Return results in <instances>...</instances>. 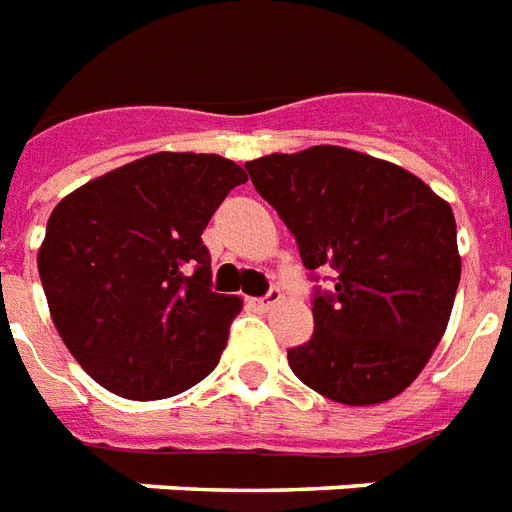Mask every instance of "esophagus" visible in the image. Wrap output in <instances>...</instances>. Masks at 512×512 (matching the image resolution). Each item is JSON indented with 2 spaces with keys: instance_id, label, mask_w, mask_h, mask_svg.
Listing matches in <instances>:
<instances>
[{
  "instance_id": "esophagus-1",
  "label": "esophagus",
  "mask_w": 512,
  "mask_h": 512,
  "mask_svg": "<svg viewBox=\"0 0 512 512\" xmlns=\"http://www.w3.org/2000/svg\"><path fill=\"white\" fill-rule=\"evenodd\" d=\"M280 288H269L267 293H264V296L261 298H256V301H253V304L259 306L261 312H269V309H272V306H277L280 304Z\"/></svg>"
}]
</instances>
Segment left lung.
Wrapping results in <instances>:
<instances>
[{
  "label": "left lung",
  "mask_w": 512,
  "mask_h": 512,
  "mask_svg": "<svg viewBox=\"0 0 512 512\" xmlns=\"http://www.w3.org/2000/svg\"><path fill=\"white\" fill-rule=\"evenodd\" d=\"M312 280V338L288 349L296 378L362 407L402 394L447 330L457 285L455 214L415 174L349 147L317 145L245 163Z\"/></svg>",
  "instance_id": "8db88e82"
}]
</instances>
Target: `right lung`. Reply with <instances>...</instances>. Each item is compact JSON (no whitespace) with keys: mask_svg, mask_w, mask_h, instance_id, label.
<instances>
[{"mask_svg":"<svg viewBox=\"0 0 512 512\" xmlns=\"http://www.w3.org/2000/svg\"><path fill=\"white\" fill-rule=\"evenodd\" d=\"M243 182L222 155L155 153L57 203L39 277L57 333L100 386L147 402L214 370L243 301L211 290L200 235Z\"/></svg>","mask_w":512,"mask_h":512,"instance_id":"obj_1","label":"right lung"}]
</instances>
